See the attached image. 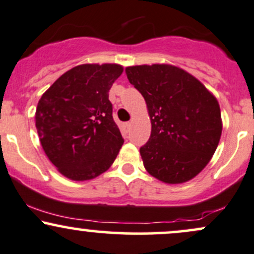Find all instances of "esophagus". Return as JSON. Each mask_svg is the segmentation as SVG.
I'll use <instances>...</instances> for the list:
<instances>
[{
	"mask_svg": "<svg viewBox=\"0 0 254 254\" xmlns=\"http://www.w3.org/2000/svg\"><path fill=\"white\" fill-rule=\"evenodd\" d=\"M130 127H131L130 122H127V123H124V129H125V131H127V132H129Z\"/></svg>",
	"mask_w": 254,
	"mask_h": 254,
	"instance_id": "esophagus-1",
	"label": "esophagus"
}]
</instances>
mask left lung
Returning <instances> with one entry per match:
<instances>
[{"label": "left lung", "instance_id": "8db88e82", "mask_svg": "<svg viewBox=\"0 0 254 254\" xmlns=\"http://www.w3.org/2000/svg\"><path fill=\"white\" fill-rule=\"evenodd\" d=\"M125 72L143 95L151 122L149 139L139 148L144 168L167 184L191 180L220 142L216 98L196 77L170 64L127 66Z\"/></svg>", "mask_w": 254, "mask_h": 254}]
</instances>
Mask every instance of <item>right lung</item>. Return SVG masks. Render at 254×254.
<instances>
[{
  "instance_id": "add662e5",
  "label": "right lung",
  "mask_w": 254,
  "mask_h": 254,
  "mask_svg": "<svg viewBox=\"0 0 254 254\" xmlns=\"http://www.w3.org/2000/svg\"><path fill=\"white\" fill-rule=\"evenodd\" d=\"M119 64H81L40 98L36 127L46 156L64 177L89 180L107 171L124 143L112 117L109 92Z\"/></svg>"
}]
</instances>
